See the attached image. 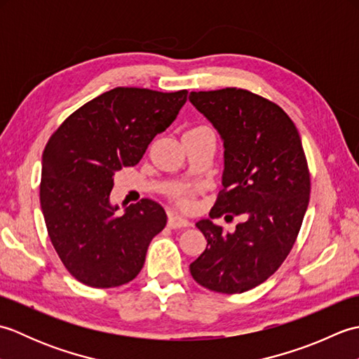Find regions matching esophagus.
Here are the masks:
<instances>
[{"label": "esophagus", "mask_w": 359, "mask_h": 359, "mask_svg": "<svg viewBox=\"0 0 359 359\" xmlns=\"http://www.w3.org/2000/svg\"><path fill=\"white\" fill-rule=\"evenodd\" d=\"M191 225V222H189L188 219H184L182 216H177V215H171L170 219H168V226L170 228H185V226H189Z\"/></svg>", "instance_id": "esophagus-1"}]
</instances>
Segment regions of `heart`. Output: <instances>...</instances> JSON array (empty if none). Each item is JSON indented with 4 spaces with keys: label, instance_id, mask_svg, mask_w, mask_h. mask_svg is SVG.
Here are the masks:
<instances>
[{
    "label": "heart",
    "instance_id": "heart-1",
    "mask_svg": "<svg viewBox=\"0 0 359 359\" xmlns=\"http://www.w3.org/2000/svg\"><path fill=\"white\" fill-rule=\"evenodd\" d=\"M197 128H203V126H197ZM179 205H180V207H184V208H191L193 207V203H191V201L188 199V197H179Z\"/></svg>",
    "mask_w": 359,
    "mask_h": 359
}]
</instances>
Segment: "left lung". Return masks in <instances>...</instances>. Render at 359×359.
<instances>
[{
	"instance_id": "1",
	"label": "left lung",
	"mask_w": 359,
	"mask_h": 359,
	"mask_svg": "<svg viewBox=\"0 0 359 359\" xmlns=\"http://www.w3.org/2000/svg\"><path fill=\"white\" fill-rule=\"evenodd\" d=\"M224 140V189L210 216H245L233 233L202 219L207 248L189 265L197 284L243 293L262 284L292 251L310 201L299 133L284 109L247 89L189 94ZM225 216V217H226Z\"/></svg>"
}]
</instances>
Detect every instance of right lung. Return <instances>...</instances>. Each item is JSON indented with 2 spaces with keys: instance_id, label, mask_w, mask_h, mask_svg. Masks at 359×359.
Wrapping results in <instances>:
<instances>
[{
  "instance_id": "1",
  "label": "right lung",
  "mask_w": 359,
  "mask_h": 359,
  "mask_svg": "<svg viewBox=\"0 0 359 359\" xmlns=\"http://www.w3.org/2000/svg\"><path fill=\"white\" fill-rule=\"evenodd\" d=\"M188 90L116 88L67 117L46 144L40 202L53 248L66 270L95 288L123 285L140 273L166 212L142 199L117 215L114 175L140 162L152 139L170 126Z\"/></svg>"
}]
</instances>
